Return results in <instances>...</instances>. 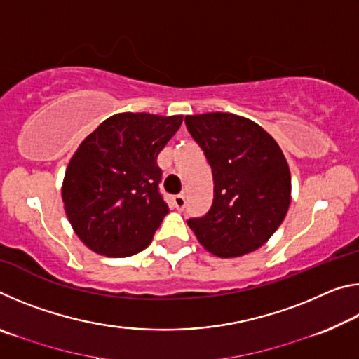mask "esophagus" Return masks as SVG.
Here are the masks:
<instances>
[{"instance_id": "esophagus-1", "label": "esophagus", "mask_w": 359, "mask_h": 359, "mask_svg": "<svg viewBox=\"0 0 359 359\" xmlns=\"http://www.w3.org/2000/svg\"><path fill=\"white\" fill-rule=\"evenodd\" d=\"M172 204H174L175 209H179V210L184 209L185 204H187L184 194H175V196L172 198Z\"/></svg>"}]
</instances>
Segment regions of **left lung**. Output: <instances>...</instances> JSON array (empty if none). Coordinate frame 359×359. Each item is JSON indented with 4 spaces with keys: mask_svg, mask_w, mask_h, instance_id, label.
Instances as JSON below:
<instances>
[{
    "mask_svg": "<svg viewBox=\"0 0 359 359\" xmlns=\"http://www.w3.org/2000/svg\"><path fill=\"white\" fill-rule=\"evenodd\" d=\"M214 179L204 217L187 220L201 245L220 258L257 250L280 226L291 201V175L274 137L255 121L226 112L187 115Z\"/></svg>",
    "mask_w": 359,
    "mask_h": 359,
    "instance_id": "obj_1",
    "label": "left lung"
}]
</instances>
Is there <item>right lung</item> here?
Returning <instances> with one entry per match:
<instances>
[{"label": "right lung", "instance_id": "1", "mask_svg": "<svg viewBox=\"0 0 359 359\" xmlns=\"http://www.w3.org/2000/svg\"><path fill=\"white\" fill-rule=\"evenodd\" d=\"M182 115L117 114L83 139L66 169L62 196L72 229L90 250L112 258L147 247L169 208L158 154Z\"/></svg>", "mask_w": 359, "mask_h": 359}]
</instances>
